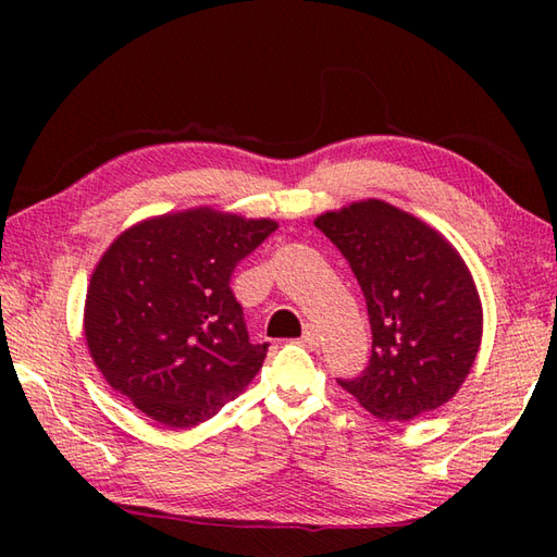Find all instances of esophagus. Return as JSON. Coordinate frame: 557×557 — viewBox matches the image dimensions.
Instances as JSON below:
<instances>
[{
  "label": "esophagus",
  "mask_w": 557,
  "mask_h": 557,
  "mask_svg": "<svg viewBox=\"0 0 557 557\" xmlns=\"http://www.w3.org/2000/svg\"><path fill=\"white\" fill-rule=\"evenodd\" d=\"M301 345L306 347V349H318V345H321V337H318V333L313 327H306L304 330V335H301Z\"/></svg>",
  "instance_id": "34e87169"
}]
</instances>
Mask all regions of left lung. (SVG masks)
<instances>
[{"instance_id": "left-lung-1", "label": "left lung", "mask_w": 557, "mask_h": 557, "mask_svg": "<svg viewBox=\"0 0 557 557\" xmlns=\"http://www.w3.org/2000/svg\"><path fill=\"white\" fill-rule=\"evenodd\" d=\"M363 292L373 349L363 373L337 381L383 421H409L455 397L481 345V301L465 260L441 234L383 200L325 212Z\"/></svg>"}]
</instances>
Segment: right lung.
I'll return each mask as SVG.
<instances>
[{"mask_svg": "<svg viewBox=\"0 0 557 557\" xmlns=\"http://www.w3.org/2000/svg\"><path fill=\"white\" fill-rule=\"evenodd\" d=\"M275 230L272 220L198 208L116 236L92 272L83 318L104 381L170 429L215 417L265 359L230 282Z\"/></svg>", "mask_w": 557, "mask_h": 557, "instance_id": "obj_1", "label": "right lung"}]
</instances>
